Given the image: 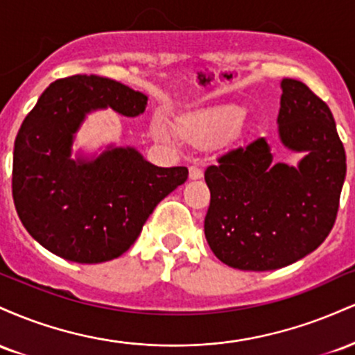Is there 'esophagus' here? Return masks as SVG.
Returning a JSON list of instances; mask_svg holds the SVG:
<instances>
[{
    "instance_id": "1",
    "label": "esophagus",
    "mask_w": 355,
    "mask_h": 355,
    "mask_svg": "<svg viewBox=\"0 0 355 355\" xmlns=\"http://www.w3.org/2000/svg\"><path fill=\"white\" fill-rule=\"evenodd\" d=\"M189 173H190L191 180H198V178L203 177V170L200 168V166H197V165H191L190 168H189Z\"/></svg>"
}]
</instances>
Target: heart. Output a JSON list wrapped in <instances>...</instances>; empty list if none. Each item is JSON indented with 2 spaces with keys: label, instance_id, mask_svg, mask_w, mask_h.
Wrapping results in <instances>:
<instances>
[{
  "label": "heart",
  "instance_id": "1",
  "mask_svg": "<svg viewBox=\"0 0 355 355\" xmlns=\"http://www.w3.org/2000/svg\"><path fill=\"white\" fill-rule=\"evenodd\" d=\"M240 120V112L235 108H218L185 120L180 132L193 141H210L225 137L235 128Z\"/></svg>",
  "mask_w": 355,
  "mask_h": 355
}]
</instances>
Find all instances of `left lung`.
I'll use <instances>...</instances> for the list:
<instances>
[{"instance_id": "1", "label": "left lung", "mask_w": 355, "mask_h": 355, "mask_svg": "<svg viewBox=\"0 0 355 355\" xmlns=\"http://www.w3.org/2000/svg\"><path fill=\"white\" fill-rule=\"evenodd\" d=\"M280 87V140L305 152L299 166L274 164L266 138H255L205 170V239L239 270L297 262L327 239L339 211L347 166L331 108L302 81L284 78Z\"/></svg>"}]
</instances>
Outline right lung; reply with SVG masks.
Masks as SVG:
<instances>
[{"label":"right lung","instance_id":"1","mask_svg":"<svg viewBox=\"0 0 355 355\" xmlns=\"http://www.w3.org/2000/svg\"><path fill=\"white\" fill-rule=\"evenodd\" d=\"M146 96L98 75L56 80L23 120L15 140L13 200L24 229L44 248L78 263L125 254L187 166L160 168L133 148H112L96 160L70 158L73 135L92 110L125 116L145 112Z\"/></svg>","mask_w":355,"mask_h":355}]
</instances>
